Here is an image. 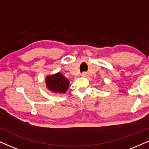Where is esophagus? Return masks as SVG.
<instances>
[{
  "instance_id": "34e87169",
  "label": "esophagus",
  "mask_w": 149,
  "mask_h": 149,
  "mask_svg": "<svg viewBox=\"0 0 149 149\" xmlns=\"http://www.w3.org/2000/svg\"><path fill=\"white\" fill-rule=\"evenodd\" d=\"M82 76H83V77H85V76H88V73H87L86 72H83V73H82Z\"/></svg>"
}]
</instances>
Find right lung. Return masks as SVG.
<instances>
[{"mask_svg":"<svg viewBox=\"0 0 149 149\" xmlns=\"http://www.w3.org/2000/svg\"><path fill=\"white\" fill-rule=\"evenodd\" d=\"M46 86L50 91L59 93H65L69 88V82L60 73L47 76L45 79Z\"/></svg>","mask_w":149,"mask_h":149,"instance_id":"1","label":"right lung"}]
</instances>
